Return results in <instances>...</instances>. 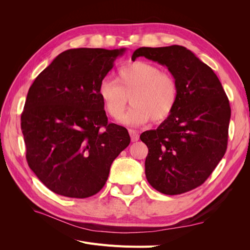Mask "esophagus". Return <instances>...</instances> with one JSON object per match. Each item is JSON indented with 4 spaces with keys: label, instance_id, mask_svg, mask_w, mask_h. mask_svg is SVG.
<instances>
[{
    "label": "esophagus",
    "instance_id": "34e87169",
    "mask_svg": "<svg viewBox=\"0 0 250 250\" xmlns=\"http://www.w3.org/2000/svg\"><path fill=\"white\" fill-rule=\"evenodd\" d=\"M129 134H130V138L132 142H137L140 139V135L139 132L137 130H133V129H129Z\"/></svg>",
    "mask_w": 250,
    "mask_h": 250
}]
</instances>
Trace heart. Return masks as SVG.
Here are the masks:
<instances>
[{
  "label": "heart",
  "mask_w": 250,
  "mask_h": 250,
  "mask_svg": "<svg viewBox=\"0 0 250 250\" xmlns=\"http://www.w3.org/2000/svg\"><path fill=\"white\" fill-rule=\"evenodd\" d=\"M98 95L115 120L123 117L129 97L132 105L123 122L140 125L150 119L158 123L169 118L177 104L179 89L171 74L153 63L137 60L121 66L116 80L102 79Z\"/></svg>",
  "instance_id": "obj_1"
}]
</instances>
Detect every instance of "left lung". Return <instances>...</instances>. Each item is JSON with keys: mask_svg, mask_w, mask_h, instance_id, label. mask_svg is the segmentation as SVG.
I'll return each instance as SVG.
<instances>
[{"mask_svg": "<svg viewBox=\"0 0 250 250\" xmlns=\"http://www.w3.org/2000/svg\"><path fill=\"white\" fill-rule=\"evenodd\" d=\"M140 56L166 65L179 95L175 108L155 130L141 134L148 147V183L166 195H178L201 186L228 148L229 101L210 67L183 46L135 50Z\"/></svg>", "mask_w": 250, "mask_h": 250, "instance_id": "obj_1", "label": "left lung"}]
</instances>
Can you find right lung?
Here are the masks:
<instances>
[{
	"mask_svg": "<svg viewBox=\"0 0 250 250\" xmlns=\"http://www.w3.org/2000/svg\"><path fill=\"white\" fill-rule=\"evenodd\" d=\"M125 48L66 50L30 86L21 117L30 169L49 190L71 198L99 192L115 158L130 143L107 122L99 83Z\"/></svg>",
	"mask_w": 250,
	"mask_h": 250,
	"instance_id": "obj_1",
	"label": "right lung"
}]
</instances>
